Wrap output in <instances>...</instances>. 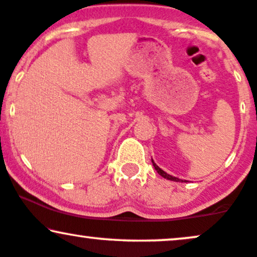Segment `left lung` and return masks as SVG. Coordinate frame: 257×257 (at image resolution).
<instances>
[{
	"label": "left lung",
	"mask_w": 257,
	"mask_h": 257,
	"mask_svg": "<svg viewBox=\"0 0 257 257\" xmlns=\"http://www.w3.org/2000/svg\"><path fill=\"white\" fill-rule=\"evenodd\" d=\"M151 161H153V164H154L155 169H156V170H157V173H158V174H160V175H161V176H162V177H164V179H167V180H170V181H176V182H183V181H182V180L177 179V177H175V176H172V175H169V174H167L166 172H164V170H162V169H161V168H160V167H158V166H157V164L154 162V160H151Z\"/></svg>",
	"instance_id": "8db88e82"
}]
</instances>
